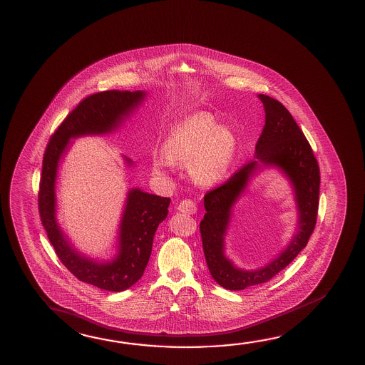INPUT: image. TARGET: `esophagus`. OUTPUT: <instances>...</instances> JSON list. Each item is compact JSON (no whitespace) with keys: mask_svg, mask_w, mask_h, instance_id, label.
Returning a JSON list of instances; mask_svg holds the SVG:
<instances>
[{"mask_svg":"<svg viewBox=\"0 0 365 365\" xmlns=\"http://www.w3.org/2000/svg\"><path fill=\"white\" fill-rule=\"evenodd\" d=\"M197 209V204L190 199H185L178 205V210L185 215H195Z\"/></svg>","mask_w":365,"mask_h":365,"instance_id":"1","label":"esophagus"}]
</instances>
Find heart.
Wrapping results in <instances>:
<instances>
[{
	"mask_svg": "<svg viewBox=\"0 0 365 365\" xmlns=\"http://www.w3.org/2000/svg\"><path fill=\"white\" fill-rule=\"evenodd\" d=\"M163 155L155 153L152 168L161 175L173 165H189L200 185H215L225 178L236 150L231 129L215 124V118L197 111L178 123L163 140Z\"/></svg>",
	"mask_w": 365,
	"mask_h": 365,
	"instance_id": "obj_1",
	"label": "heart"
}]
</instances>
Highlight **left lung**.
Masks as SVG:
<instances>
[{"instance_id":"obj_1","label":"left lung","mask_w":365,"mask_h":365,"mask_svg":"<svg viewBox=\"0 0 365 365\" xmlns=\"http://www.w3.org/2000/svg\"><path fill=\"white\" fill-rule=\"evenodd\" d=\"M265 110V125L255 147V160L232 175L225 184L204 197L207 213L200 222L202 250L212 278L228 290H242L267 283L288 267L306 247L319 212V168L312 148L287 108L278 100L259 95ZM265 167H278L291 181L299 210V226L287 250L265 267L245 271L235 267L224 254V236L231 209L249 180Z\"/></svg>"}]
</instances>
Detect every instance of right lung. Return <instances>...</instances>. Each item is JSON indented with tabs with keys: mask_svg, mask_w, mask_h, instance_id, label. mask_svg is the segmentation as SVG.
<instances>
[{
	"mask_svg": "<svg viewBox=\"0 0 365 365\" xmlns=\"http://www.w3.org/2000/svg\"><path fill=\"white\" fill-rule=\"evenodd\" d=\"M145 91H103L83 98L71 111L46 145L39 186L41 225L56 254L76 278L100 289L122 292L137 283L145 272L158 225L168 217L170 197L140 189L128 191L118 236V254L111 261L88 259L73 249L56 218V180L61 158L71 139L111 133L120 127L145 100ZM125 163H133L125 157Z\"/></svg>",
	"mask_w": 365,
	"mask_h": 365,
	"instance_id": "add662e5",
	"label": "right lung"
}]
</instances>
